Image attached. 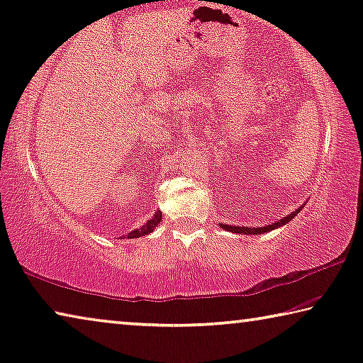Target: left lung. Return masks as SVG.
Returning <instances> with one entry per match:
<instances>
[{
    "label": "left lung",
    "mask_w": 363,
    "mask_h": 363,
    "mask_svg": "<svg viewBox=\"0 0 363 363\" xmlns=\"http://www.w3.org/2000/svg\"><path fill=\"white\" fill-rule=\"evenodd\" d=\"M302 208V206H301ZM301 208H297L296 211H292L291 215H287V216H284V218H281V220H278V221H274V223H272V224H267V226H263V228H245V226H229V224H221L220 223V226L223 228V229H226V231H231V233H238V234H263V233H269V231H273V229H276V228H281V226H284V224H287L289 223L292 218H294L298 211H301Z\"/></svg>",
    "instance_id": "obj_1"
}]
</instances>
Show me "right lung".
Here are the masks:
<instances>
[{"label":"right lung","mask_w":363,"mask_h":363,"mask_svg":"<svg viewBox=\"0 0 363 363\" xmlns=\"http://www.w3.org/2000/svg\"><path fill=\"white\" fill-rule=\"evenodd\" d=\"M161 218H163V213L157 210V211H155V215L145 224H143L142 228H137V229H134V231H130L129 234L121 235V239H134V238H140V235H147V234L153 233L155 228H157L160 224Z\"/></svg>","instance_id":"obj_1"}]
</instances>
